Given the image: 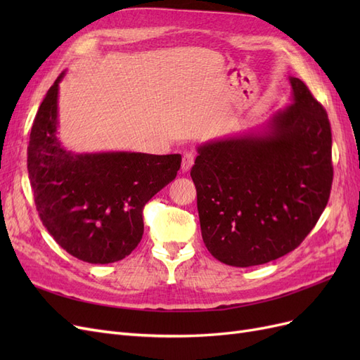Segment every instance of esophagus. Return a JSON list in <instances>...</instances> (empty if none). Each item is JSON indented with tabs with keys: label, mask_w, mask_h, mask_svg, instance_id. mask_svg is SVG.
Here are the masks:
<instances>
[{
	"label": "esophagus",
	"mask_w": 360,
	"mask_h": 360,
	"mask_svg": "<svg viewBox=\"0 0 360 360\" xmlns=\"http://www.w3.org/2000/svg\"><path fill=\"white\" fill-rule=\"evenodd\" d=\"M195 162V155L192 153V151H186V153L183 155V160H181V169L186 172L191 169V167L193 165Z\"/></svg>",
	"instance_id": "esophagus-1"
}]
</instances>
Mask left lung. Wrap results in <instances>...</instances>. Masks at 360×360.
Returning <instances> with one entry per match:
<instances>
[{
	"instance_id": "1",
	"label": "left lung",
	"mask_w": 360,
	"mask_h": 360,
	"mask_svg": "<svg viewBox=\"0 0 360 360\" xmlns=\"http://www.w3.org/2000/svg\"><path fill=\"white\" fill-rule=\"evenodd\" d=\"M291 105L264 129L198 147L191 169L209 252L234 267L259 266L296 249L329 201L330 123L321 103L290 76Z\"/></svg>"
}]
</instances>
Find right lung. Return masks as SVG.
Returning a JSON list of instances; mask_svg holds the SVG:
<instances>
[{"mask_svg":"<svg viewBox=\"0 0 360 360\" xmlns=\"http://www.w3.org/2000/svg\"><path fill=\"white\" fill-rule=\"evenodd\" d=\"M64 73L48 90L31 127V189L43 225L64 250L85 263H115L141 242L144 205L176 179L181 156L64 148L57 136Z\"/></svg>","mask_w":360,"mask_h":360,"instance_id":"right-lung-1","label":"right lung"}]
</instances>
